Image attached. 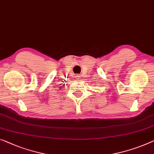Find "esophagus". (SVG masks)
Segmentation results:
<instances>
[{
	"label": "esophagus",
	"instance_id": "34e87169",
	"mask_svg": "<svg viewBox=\"0 0 154 154\" xmlns=\"http://www.w3.org/2000/svg\"><path fill=\"white\" fill-rule=\"evenodd\" d=\"M75 76H76V77L78 78V79H79V78L80 77V75H75Z\"/></svg>",
	"mask_w": 154,
	"mask_h": 154
}]
</instances>
